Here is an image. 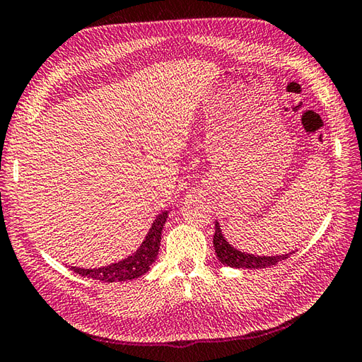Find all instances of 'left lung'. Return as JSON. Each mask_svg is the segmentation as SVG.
Here are the masks:
<instances>
[{"mask_svg":"<svg viewBox=\"0 0 362 362\" xmlns=\"http://www.w3.org/2000/svg\"><path fill=\"white\" fill-rule=\"evenodd\" d=\"M214 250L216 255L219 258V262L225 266H230V268H243V269H262V268H268V266L277 264L279 262L288 258L293 252H288V254L284 255H274V257H264V255H252V254H245V252H241L235 249L233 245L228 244L225 236L222 235L221 225L216 221V231H214Z\"/></svg>","mask_w":362,"mask_h":362,"instance_id":"obj_1","label":"left lung"}]
</instances>
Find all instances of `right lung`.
Segmentation results:
<instances>
[{"label": "right lung", "mask_w": 362, "mask_h": 362, "mask_svg": "<svg viewBox=\"0 0 362 362\" xmlns=\"http://www.w3.org/2000/svg\"><path fill=\"white\" fill-rule=\"evenodd\" d=\"M167 211H163V213L156 217V221L153 222L151 228H149L145 241L141 243L137 252H134L132 255H129L124 260L93 269L77 268V266H71V269L80 276L90 277L100 282H124L143 276L145 272L149 271V268H151V264L156 262V257L159 254L160 235L163 225L167 222Z\"/></svg>", "instance_id": "obj_1"}]
</instances>
